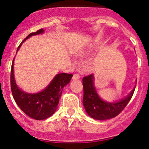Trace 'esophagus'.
<instances>
[{"mask_svg": "<svg viewBox=\"0 0 149 149\" xmlns=\"http://www.w3.org/2000/svg\"><path fill=\"white\" fill-rule=\"evenodd\" d=\"M80 75L78 74V73H75L74 75L73 76V80H77V79H80Z\"/></svg>", "mask_w": 149, "mask_h": 149, "instance_id": "esophagus-1", "label": "esophagus"}]
</instances>
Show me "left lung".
Instances as JSON below:
<instances>
[{"mask_svg": "<svg viewBox=\"0 0 149 149\" xmlns=\"http://www.w3.org/2000/svg\"><path fill=\"white\" fill-rule=\"evenodd\" d=\"M93 75L84 76L82 79L84 87L83 104L86 113L97 120H105L118 116L126 107L133 95L135 88L125 99L116 102H107L102 100L95 91Z\"/></svg>", "mask_w": 149, "mask_h": 149, "instance_id": "1", "label": "left lung"}]
</instances>
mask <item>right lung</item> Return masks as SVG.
<instances>
[{"label": "right lung", "mask_w": 149, "mask_h": 149, "mask_svg": "<svg viewBox=\"0 0 149 149\" xmlns=\"http://www.w3.org/2000/svg\"><path fill=\"white\" fill-rule=\"evenodd\" d=\"M42 33H44L42 28L35 33H31L23 40L22 42L30 36ZM13 65L14 60L11 69V89L16 103L26 115L32 119L43 120L51 116L57 109L63 88L70 81L73 74L65 73L57 74L49 85L42 92L36 94H27L17 87L14 80Z\"/></svg>", "instance_id": "obj_1"}]
</instances>
